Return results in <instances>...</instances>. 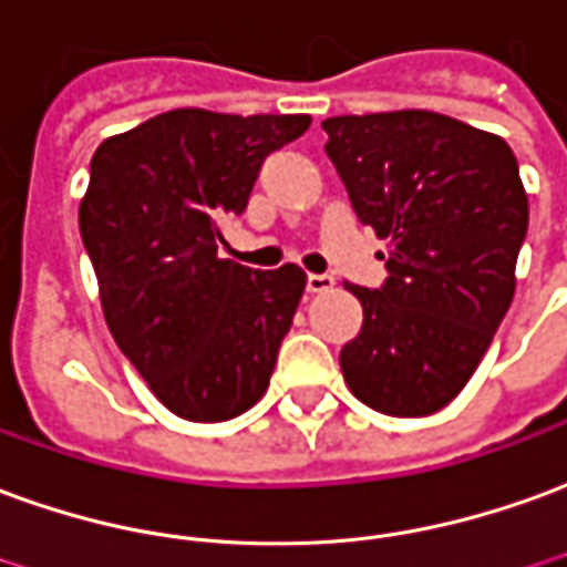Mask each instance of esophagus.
Returning <instances> with one entry per match:
<instances>
[{"label": "esophagus", "instance_id": "obj_1", "mask_svg": "<svg viewBox=\"0 0 567 567\" xmlns=\"http://www.w3.org/2000/svg\"><path fill=\"white\" fill-rule=\"evenodd\" d=\"M334 288V276H328V272H310L307 276V291L310 295H328Z\"/></svg>", "mask_w": 567, "mask_h": 567}]
</instances>
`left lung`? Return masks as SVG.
<instances>
[{"label":"left lung","mask_w":567,"mask_h":567,"mask_svg":"<svg viewBox=\"0 0 567 567\" xmlns=\"http://www.w3.org/2000/svg\"><path fill=\"white\" fill-rule=\"evenodd\" d=\"M359 220L386 239V282L350 285L362 331L340 350L359 402L426 417L466 386L516 295L528 196L504 137L430 110L322 122ZM383 257V255H380Z\"/></svg>","instance_id":"obj_1"}]
</instances>
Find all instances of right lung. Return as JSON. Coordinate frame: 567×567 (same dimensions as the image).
<instances>
[{"label":"right lung","instance_id":"add662e5","mask_svg":"<svg viewBox=\"0 0 567 567\" xmlns=\"http://www.w3.org/2000/svg\"><path fill=\"white\" fill-rule=\"evenodd\" d=\"M307 113L233 116L184 106L113 134L91 156L79 233L110 334L162 405L184 421L239 417L270 386L307 272L217 257L272 150Z\"/></svg>","mask_w":567,"mask_h":567}]
</instances>
